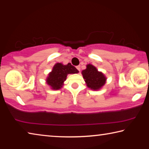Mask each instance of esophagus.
Masks as SVG:
<instances>
[{
  "mask_svg": "<svg viewBox=\"0 0 149 149\" xmlns=\"http://www.w3.org/2000/svg\"><path fill=\"white\" fill-rule=\"evenodd\" d=\"M76 68L77 69L78 71L80 72V70H81V67H80V65H77V66H76Z\"/></svg>",
  "mask_w": 149,
  "mask_h": 149,
  "instance_id": "34e87169",
  "label": "esophagus"
}]
</instances>
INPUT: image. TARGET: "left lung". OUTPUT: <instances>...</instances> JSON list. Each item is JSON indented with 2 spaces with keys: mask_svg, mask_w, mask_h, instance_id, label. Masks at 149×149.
I'll list each match as a JSON object with an SVG mask.
<instances>
[{
  "mask_svg": "<svg viewBox=\"0 0 149 149\" xmlns=\"http://www.w3.org/2000/svg\"><path fill=\"white\" fill-rule=\"evenodd\" d=\"M81 74L87 86L94 91L99 90L105 84L107 80L104 75L98 71L92 64H87V68L83 70Z\"/></svg>",
  "mask_w": 149,
  "mask_h": 149,
  "instance_id": "1",
  "label": "left lung"
}]
</instances>
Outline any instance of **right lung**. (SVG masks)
<instances>
[{"mask_svg":"<svg viewBox=\"0 0 149 149\" xmlns=\"http://www.w3.org/2000/svg\"><path fill=\"white\" fill-rule=\"evenodd\" d=\"M78 72L79 71L70 63L66 65L62 64V63H56L47 78V84L52 89L58 90L62 87L68 74H77Z\"/></svg>","mask_w":149,"mask_h":149,"instance_id":"add662e5","label":"right lung"}]
</instances>
